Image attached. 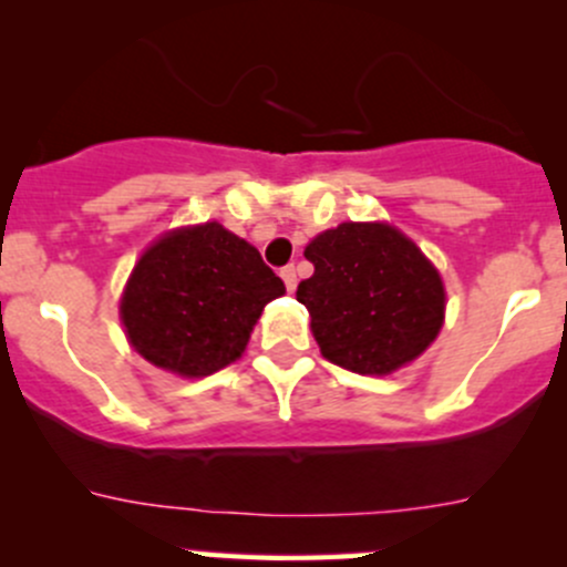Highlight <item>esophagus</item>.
<instances>
[{
    "label": "esophagus",
    "instance_id": "obj_1",
    "mask_svg": "<svg viewBox=\"0 0 567 567\" xmlns=\"http://www.w3.org/2000/svg\"><path fill=\"white\" fill-rule=\"evenodd\" d=\"M279 277L285 279V288H288L290 293H293V290H296V282H299V279H296V268H293V266H285L282 271H279Z\"/></svg>",
    "mask_w": 567,
    "mask_h": 567
}]
</instances>
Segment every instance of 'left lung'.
Segmentation results:
<instances>
[{
	"label": "left lung",
	"instance_id": "8db88e82",
	"mask_svg": "<svg viewBox=\"0 0 567 567\" xmlns=\"http://www.w3.org/2000/svg\"><path fill=\"white\" fill-rule=\"evenodd\" d=\"M316 274L296 299L320 353L359 375H386L420 357L444 320V285L414 241L390 225H346L305 249Z\"/></svg>",
	"mask_w": 567,
	"mask_h": 567
}]
</instances>
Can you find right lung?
<instances>
[{
    "label": "right lung",
    "mask_w": 567,
    "mask_h": 567,
    "mask_svg": "<svg viewBox=\"0 0 567 567\" xmlns=\"http://www.w3.org/2000/svg\"><path fill=\"white\" fill-rule=\"evenodd\" d=\"M285 285L219 221L158 238L134 266L120 316L147 362L199 379L236 362L262 307Z\"/></svg>",
    "instance_id": "1"
}]
</instances>
